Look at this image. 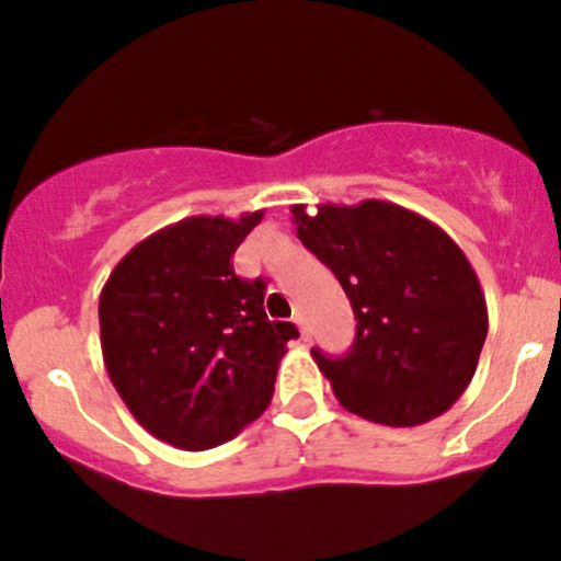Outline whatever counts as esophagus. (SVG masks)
Instances as JSON below:
<instances>
[{"mask_svg": "<svg viewBox=\"0 0 561 561\" xmlns=\"http://www.w3.org/2000/svg\"><path fill=\"white\" fill-rule=\"evenodd\" d=\"M293 322H296V325H298V330H300V339H309V335H311L309 320H306V317H304V314H300V311H298V314H296V317H293Z\"/></svg>", "mask_w": 561, "mask_h": 561, "instance_id": "obj_1", "label": "esophagus"}]
</instances>
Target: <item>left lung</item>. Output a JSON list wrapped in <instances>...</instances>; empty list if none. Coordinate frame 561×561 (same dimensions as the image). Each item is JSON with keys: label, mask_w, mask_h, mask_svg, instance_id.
<instances>
[{"label": "left lung", "mask_w": 561, "mask_h": 561, "mask_svg": "<svg viewBox=\"0 0 561 561\" xmlns=\"http://www.w3.org/2000/svg\"><path fill=\"white\" fill-rule=\"evenodd\" d=\"M298 239L355 309L344 357L311 350L335 398L363 420L414 427L449 411L486 341L479 276L446 231L389 202L293 206Z\"/></svg>", "instance_id": "1"}]
</instances>
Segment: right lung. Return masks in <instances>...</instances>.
I'll list each match as a JSON object with an SVG mask.
<instances>
[{
    "mask_svg": "<svg viewBox=\"0 0 561 561\" xmlns=\"http://www.w3.org/2000/svg\"><path fill=\"white\" fill-rule=\"evenodd\" d=\"M263 211L185 217L139 241L99 298L102 355L117 394L163 444L204 451L268 409L293 322L265 317V282L233 252Z\"/></svg>",
    "mask_w": 561,
    "mask_h": 561,
    "instance_id": "add662e5",
    "label": "right lung"
}]
</instances>
